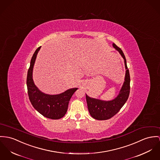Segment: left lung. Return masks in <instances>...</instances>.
<instances>
[{
    "instance_id": "obj_1",
    "label": "left lung",
    "mask_w": 160,
    "mask_h": 160,
    "mask_svg": "<svg viewBox=\"0 0 160 160\" xmlns=\"http://www.w3.org/2000/svg\"><path fill=\"white\" fill-rule=\"evenodd\" d=\"M113 48L118 50L124 60L125 67V81L119 94L112 100L105 101L98 98H91L86 94L88 108L91 116L97 120H107L117 114L127 102L130 94V77L129 71L127 66V61L122 50L115 44H112Z\"/></svg>"
}]
</instances>
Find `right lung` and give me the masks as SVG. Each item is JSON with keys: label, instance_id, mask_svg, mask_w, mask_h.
I'll return each instance as SVG.
<instances>
[{"label": "right lung", "instance_id": "1", "mask_svg": "<svg viewBox=\"0 0 160 160\" xmlns=\"http://www.w3.org/2000/svg\"><path fill=\"white\" fill-rule=\"evenodd\" d=\"M40 49L41 47H39L33 55L27 72V86L28 98L34 108L41 114L51 119H59L66 114L69 100L78 88H71L59 94L50 95L41 92L37 88L33 80V69Z\"/></svg>", "mask_w": 160, "mask_h": 160}]
</instances>
